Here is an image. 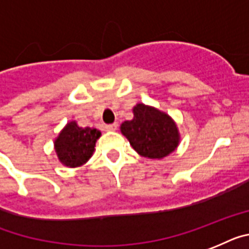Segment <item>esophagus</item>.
<instances>
[{
	"label": "esophagus",
	"instance_id": "obj_1",
	"mask_svg": "<svg viewBox=\"0 0 249 249\" xmlns=\"http://www.w3.org/2000/svg\"><path fill=\"white\" fill-rule=\"evenodd\" d=\"M106 129H107L108 131H115L116 129H118V124H116V123H114V124L106 125Z\"/></svg>",
	"mask_w": 249,
	"mask_h": 249
}]
</instances>
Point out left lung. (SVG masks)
Listing matches in <instances>:
<instances>
[{
  "mask_svg": "<svg viewBox=\"0 0 249 249\" xmlns=\"http://www.w3.org/2000/svg\"><path fill=\"white\" fill-rule=\"evenodd\" d=\"M133 112V120L124 121L120 130L135 152L150 160H162L176 149L179 133L170 115L144 104L134 106Z\"/></svg>",
  "mask_w": 249,
  "mask_h": 249,
  "instance_id": "1",
  "label": "left lung"
}]
</instances>
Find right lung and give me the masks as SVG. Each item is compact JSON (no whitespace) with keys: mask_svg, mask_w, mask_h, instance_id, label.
Listing matches in <instances>:
<instances>
[{"mask_svg":"<svg viewBox=\"0 0 249 249\" xmlns=\"http://www.w3.org/2000/svg\"><path fill=\"white\" fill-rule=\"evenodd\" d=\"M101 137V131L93 128H81L76 121H71L60 131L54 142L55 152L67 167H79L92 157L96 141Z\"/></svg>","mask_w":249,"mask_h":249,"instance_id":"right-lung-1","label":"right lung"}]
</instances>
